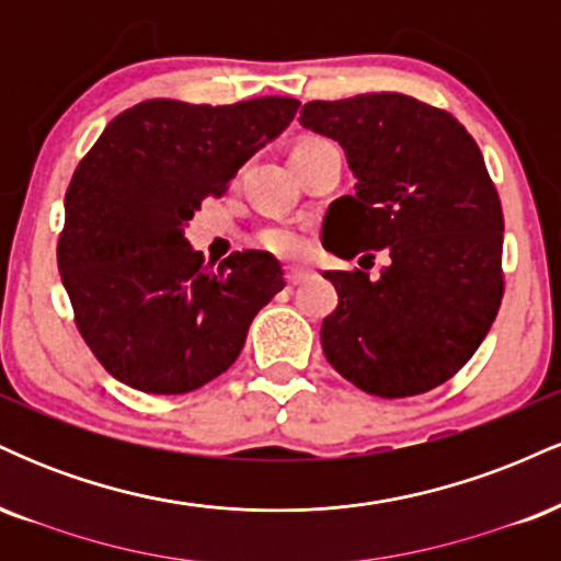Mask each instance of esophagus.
I'll list each match as a JSON object with an SVG mask.
<instances>
[{"mask_svg":"<svg viewBox=\"0 0 561 561\" xmlns=\"http://www.w3.org/2000/svg\"><path fill=\"white\" fill-rule=\"evenodd\" d=\"M308 268H300V266H287V272H285V279H287V285L289 287H295V285H300L302 279H308Z\"/></svg>","mask_w":561,"mask_h":561,"instance_id":"1","label":"esophagus"}]
</instances>
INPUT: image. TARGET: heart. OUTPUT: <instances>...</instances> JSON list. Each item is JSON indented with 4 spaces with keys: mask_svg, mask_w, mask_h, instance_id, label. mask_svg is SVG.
Listing matches in <instances>:
<instances>
[{
    "mask_svg": "<svg viewBox=\"0 0 561 561\" xmlns=\"http://www.w3.org/2000/svg\"><path fill=\"white\" fill-rule=\"evenodd\" d=\"M261 244L272 253L282 255V259H295V255L302 253V237L293 229H268L261 234Z\"/></svg>",
    "mask_w": 561,
    "mask_h": 561,
    "instance_id": "obj_1",
    "label": "heart"
}]
</instances>
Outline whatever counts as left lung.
Here are the masks:
<instances>
[{"label": "left lung", "instance_id": "left-lung-1", "mask_svg": "<svg viewBox=\"0 0 561 561\" xmlns=\"http://www.w3.org/2000/svg\"><path fill=\"white\" fill-rule=\"evenodd\" d=\"M300 124L340 141L356 195L330 205L321 242L362 268L324 272L337 308L321 347L347 382L420 396L474 356L504 298V214L478 141L448 111L398 92L306 102ZM375 249L391 255L377 280Z\"/></svg>", "mask_w": 561, "mask_h": 561}]
</instances>
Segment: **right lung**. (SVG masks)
Returning <instances> with one entry per match:
<instances>
[{"mask_svg": "<svg viewBox=\"0 0 561 561\" xmlns=\"http://www.w3.org/2000/svg\"><path fill=\"white\" fill-rule=\"evenodd\" d=\"M298 107L293 96L147 100L115 115L81 158L57 266L83 343L118 382L182 396L237 362L255 313L285 287L279 261L244 250L214 268L182 229Z\"/></svg>", "mask_w": 561, "mask_h": 561, "instance_id": "obj_1", "label": "right lung"}]
</instances>
